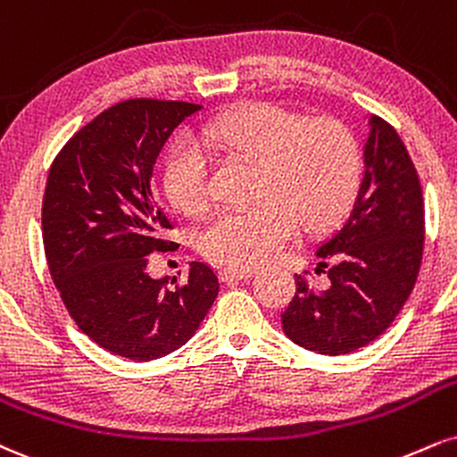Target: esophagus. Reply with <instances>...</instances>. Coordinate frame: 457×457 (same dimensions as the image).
<instances>
[{"instance_id":"34e87169","label":"esophagus","mask_w":457,"mask_h":457,"mask_svg":"<svg viewBox=\"0 0 457 457\" xmlns=\"http://www.w3.org/2000/svg\"><path fill=\"white\" fill-rule=\"evenodd\" d=\"M255 270L253 268H234V266H225L219 272L223 283H234V281H245V278H251Z\"/></svg>"}]
</instances>
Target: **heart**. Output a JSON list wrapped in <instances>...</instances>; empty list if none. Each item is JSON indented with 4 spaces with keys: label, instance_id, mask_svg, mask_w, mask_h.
<instances>
[{
    "label": "heart",
    "instance_id": "heart-1",
    "mask_svg": "<svg viewBox=\"0 0 457 457\" xmlns=\"http://www.w3.org/2000/svg\"><path fill=\"white\" fill-rule=\"evenodd\" d=\"M206 151L257 163L260 202L223 208L200 234L208 260L249 268L270 260L298 223L319 229L334 223L353 202L361 183V148L338 119L304 120L277 104H249L208 120L197 134ZM166 191L185 214H200L211 202V166L195 145H180L166 163Z\"/></svg>",
    "mask_w": 457,
    "mask_h": 457
}]
</instances>
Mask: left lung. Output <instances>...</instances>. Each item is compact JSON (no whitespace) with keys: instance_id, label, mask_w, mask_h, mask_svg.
Wrapping results in <instances>:
<instances>
[{"instance_id":"1","label":"left lung","mask_w":457,"mask_h":457,"mask_svg":"<svg viewBox=\"0 0 457 457\" xmlns=\"http://www.w3.org/2000/svg\"><path fill=\"white\" fill-rule=\"evenodd\" d=\"M364 179L351 211L317 246L312 291L295 274V295L281 315L300 347L343 355L381 337L413 291L423 255V197L404 142L381 117L368 119Z\"/></svg>"}]
</instances>
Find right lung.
<instances>
[{
	"label": "right lung",
	"instance_id": "obj_1",
	"mask_svg": "<svg viewBox=\"0 0 457 457\" xmlns=\"http://www.w3.org/2000/svg\"><path fill=\"white\" fill-rule=\"evenodd\" d=\"M202 106L125 100L76 131L54 157L42 202V240L54 287L76 326L110 353L157 360L189 340L219 294L211 266L183 283L153 278L148 255L172 228L151 187L159 153Z\"/></svg>",
	"mask_w": 457,
	"mask_h": 457
}]
</instances>
